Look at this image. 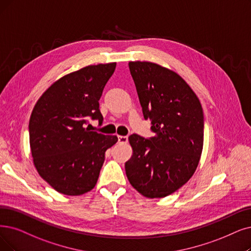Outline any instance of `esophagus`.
I'll use <instances>...</instances> for the list:
<instances>
[{"label": "esophagus", "instance_id": "obj_1", "mask_svg": "<svg viewBox=\"0 0 251 251\" xmlns=\"http://www.w3.org/2000/svg\"><path fill=\"white\" fill-rule=\"evenodd\" d=\"M118 142L119 143H126L127 136H118Z\"/></svg>", "mask_w": 251, "mask_h": 251}]
</instances>
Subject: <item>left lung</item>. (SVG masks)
I'll return each instance as SVG.
<instances>
[{
	"instance_id": "left-lung-1",
	"label": "left lung",
	"mask_w": 251,
	"mask_h": 251,
	"mask_svg": "<svg viewBox=\"0 0 251 251\" xmlns=\"http://www.w3.org/2000/svg\"><path fill=\"white\" fill-rule=\"evenodd\" d=\"M145 119L154 137H128L133 154L126 163L129 183L146 198H165L192 178L201 158L204 116L185 80L151 62H129Z\"/></svg>"
}]
</instances>
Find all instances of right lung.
<instances>
[{"label":"right lung","instance_id":"add662e5","mask_svg":"<svg viewBox=\"0 0 251 251\" xmlns=\"http://www.w3.org/2000/svg\"><path fill=\"white\" fill-rule=\"evenodd\" d=\"M116 63L91 65L57 79L39 98L28 124L29 146L39 175L56 192L80 196L92 190L105 152L117 136L85 125L103 122L99 100Z\"/></svg>","mask_w":251,"mask_h":251}]
</instances>
